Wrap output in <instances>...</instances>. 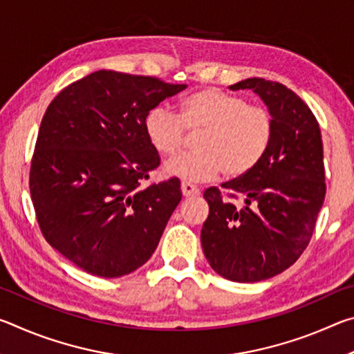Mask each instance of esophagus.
I'll use <instances>...</instances> for the list:
<instances>
[{"instance_id":"esophagus-1","label":"esophagus","mask_w":354,"mask_h":354,"mask_svg":"<svg viewBox=\"0 0 354 354\" xmlns=\"http://www.w3.org/2000/svg\"><path fill=\"white\" fill-rule=\"evenodd\" d=\"M181 192L184 196H196L200 195V189L196 185L190 184V183H183L181 184Z\"/></svg>"}]
</instances>
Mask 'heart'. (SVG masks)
Here are the masks:
<instances>
[{"label": "heart", "mask_w": 354, "mask_h": 354, "mask_svg": "<svg viewBox=\"0 0 354 354\" xmlns=\"http://www.w3.org/2000/svg\"><path fill=\"white\" fill-rule=\"evenodd\" d=\"M273 117L267 107L250 104L241 95L201 88L181 101L179 117L165 107L147 113L145 133L160 154H175L184 145L185 129L202 133L196 151L167 160L164 171L185 181H207L247 175L261 162L273 139Z\"/></svg>", "instance_id": "b5f03b06"}]
</instances>
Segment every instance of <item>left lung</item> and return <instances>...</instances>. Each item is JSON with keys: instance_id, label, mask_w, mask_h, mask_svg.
Masks as SVG:
<instances>
[{"instance_id": "left-lung-1", "label": "left lung", "mask_w": 354, "mask_h": 354, "mask_svg": "<svg viewBox=\"0 0 354 354\" xmlns=\"http://www.w3.org/2000/svg\"><path fill=\"white\" fill-rule=\"evenodd\" d=\"M230 88L259 95L273 117V139L253 170L221 184L230 200L217 187L205 192L201 245L220 277L257 283L289 268L313 237L326 194L323 143L313 111L283 84L248 77Z\"/></svg>"}]
</instances>
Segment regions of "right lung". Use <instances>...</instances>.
<instances>
[{
    "label": "right lung",
    "mask_w": 354,
    "mask_h": 354,
    "mask_svg": "<svg viewBox=\"0 0 354 354\" xmlns=\"http://www.w3.org/2000/svg\"><path fill=\"white\" fill-rule=\"evenodd\" d=\"M185 87L100 70L48 106L29 189L41 234L81 270L120 278L154 253L183 195L178 178L140 189L160 164L145 118Z\"/></svg>",
    "instance_id": "obj_1"
}]
</instances>
